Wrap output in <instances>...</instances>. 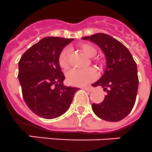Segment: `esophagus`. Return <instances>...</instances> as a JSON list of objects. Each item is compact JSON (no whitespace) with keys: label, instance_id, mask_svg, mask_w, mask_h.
<instances>
[{"label":"esophagus","instance_id":"esophagus-1","mask_svg":"<svg viewBox=\"0 0 152 152\" xmlns=\"http://www.w3.org/2000/svg\"><path fill=\"white\" fill-rule=\"evenodd\" d=\"M83 89L88 92H91L94 90V88L91 87V86H85V87H83Z\"/></svg>","mask_w":152,"mask_h":152}]
</instances>
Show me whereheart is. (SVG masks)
Wrapping results in <instances>:
<instances>
[{
    "mask_svg": "<svg viewBox=\"0 0 152 152\" xmlns=\"http://www.w3.org/2000/svg\"><path fill=\"white\" fill-rule=\"evenodd\" d=\"M80 50L88 57L95 56L97 53V48L90 43H83L80 45ZM58 64L63 69H67L70 65V50L65 48L61 51L58 56ZM97 78V72L94 68H87L83 69H72L66 74V79L69 83L74 86H83L93 82Z\"/></svg>",
    "mask_w": 152,
    "mask_h": 152,
    "instance_id": "heart-1",
    "label": "heart"
}]
</instances>
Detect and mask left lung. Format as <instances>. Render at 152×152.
<instances>
[{"instance_id":"1","label":"left lung","mask_w":152,"mask_h":152,"mask_svg":"<svg viewBox=\"0 0 152 152\" xmlns=\"http://www.w3.org/2000/svg\"><path fill=\"white\" fill-rule=\"evenodd\" d=\"M83 39L96 43L104 52L107 61L105 72L93 84L107 93L100 104H93L94 113L107 121H119L133 109L138 88L137 64L129 50L117 39L97 33Z\"/></svg>"}]
</instances>
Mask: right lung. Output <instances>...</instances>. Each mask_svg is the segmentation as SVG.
Segmentation results:
<instances>
[{"label":"right lung","mask_w":152,"mask_h":152,"mask_svg":"<svg viewBox=\"0 0 152 152\" xmlns=\"http://www.w3.org/2000/svg\"><path fill=\"white\" fill-rule=\"evenodd\" d=\"M73 39L46 37L33 45L18 62V80L29 109L45 119L59 117L69 109L76 87L65 86L58 64L61 51Z\"/></svg>","instance_id":"add662e5"}]
</instances>
